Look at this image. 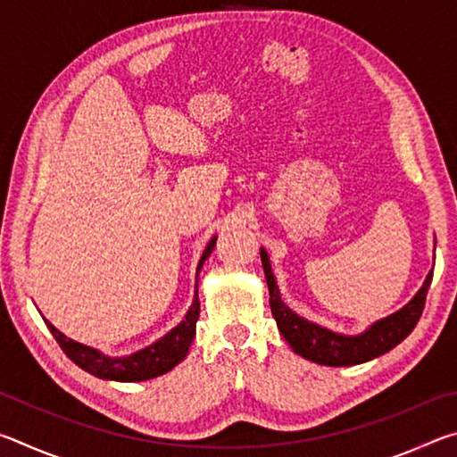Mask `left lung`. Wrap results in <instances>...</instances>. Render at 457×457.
I'll list each match as a JSON object with an SVG mask.
<instances>
[{
	"mask_svg": "<svg viewBox=\"0 0 457 457\" xmlns=\"http://www.w3.org/2000/svg\"><path fill=\"white\" fill-rule=\"evenodd\" d=\"M260 256L270 290V308H272V314L282 337L288 340L292 351L300 354V357L327 367L361 365V362H367L389 353L393 346H397L401 340L411 335V330L415 328L423 312L425 298H428V290L433 278V272H429L420 292L401 311L373 322L361 335L349 337L338 335V332H332L320 327V324H314L298 316L296 312H292L282 303L280 290H278L272 266H270V258L264 247L260 250Z\"/></svg>",
	"mask_w": 457,
	"mask_h": 457,
	"instance_id": "8db88e82",
	"label": "left lung"
}]
</instances>
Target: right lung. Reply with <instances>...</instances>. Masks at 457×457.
Segmentation results:
<instances>
[{
    "mask_svg": "<svg viewBox=\"0 0 457 457\" xmlns=\"http://www.w3.org/2000/svg\"><path fill=\"white\" fill-rule=\"evenodd\" d=\"M215 242H218V237L213 236L204 250V253H201V260L197 264V276L201 272V268H204V262L212 256ZM197 319H199V298L195 290V298H193V304L187 311V314H185V319L177 324L173 330H169L165 337H161L157 343H153L151 346H145V349L129 354V357H108V354H103L100 351L92 349V346L80 345L76 343V340L68 338L66 335H62L52 322L46 320V324H48L50 332L54 335V338H56V343L60 345V349L66 353V357L72 362H76L80 369L88 370V373L95 377L106 378V381L133 383V381H146V378L165 375L175 365H179V362L187 357L193 337H195Z\"/></svg>",
    "mask_w": 457,
    "mask_h": 457,
    "instance_id": "right-lung-1",
    "label": "right lung"
}]
</instances>
